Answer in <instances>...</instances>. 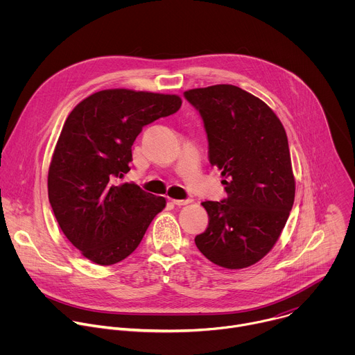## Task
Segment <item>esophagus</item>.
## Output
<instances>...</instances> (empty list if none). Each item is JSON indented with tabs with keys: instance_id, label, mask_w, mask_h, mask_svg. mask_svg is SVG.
Segmentation results:
<instances>
[{
	"instance_id": "obj_1",
	"label": "esophagus",
	"mask_w": 355,
	"mask_h": 355,
	"mask_svg": "<svg viewBox=\"0 0 355 355\" xmlns=\"http://www.w3.org/2000/svg\"><path fill=\"white\" fill-rule=\"evenodd\" d=\"M171 202L174 205H177V207H184V205H188V204H191V199H171Z\"/></svg>"
}]
</instances>
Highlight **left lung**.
I'll list each match as a JSON object with an SVG mask.
<instances>
[{"instance_id": "8db88e82", "label": "left lung", "mask_w": 355, "mask_h": 355, "mask_svg": "<svg viewBox=\"0 0 355 355\" xmlns=\"http://www.w3.org/2000/svg\"><path fill=\"white\" fill-rule=\"evenodd\" d=\"M208 135L209 163L218 167L227 198L202 202L208 227L195 237L209 261L240 270L274 247L295 199L289 146L274 111L230 84L184 92Z\"/></svg>"}]
</instances>
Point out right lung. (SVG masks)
Returning a JSON list of instances; mask_svg holds the SVG:
<instances>
[{
	"instance_id": "right-lung-1",
	"label": "right lung",
	"mask_w": 355,
	"mask_h": 355,
	"mask_svg": "<svg viewBox=\"0 0 355 355\" xmlns=\"http://www.w3.org/2000/svg\"><path fill=\"white\" fill-rule=\"evenodd\" d=\"M181 104L178 95L116 88L87 96L67 116L49 167V202L64 236L89 261L125 260L164 209L166 198L119 180L130 170L141 129Z\"/></svg>"
}]
</instances>
